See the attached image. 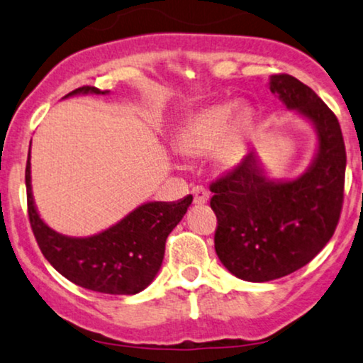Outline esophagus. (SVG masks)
I'll use <instances>...</instances> for the list:
<instances>
[{
  "mask_svg": "<svg viewBox=\"0 0 363 363\" xmlns=\"http://www.w3.org/2000/svg\"><path fill=\"white\" fill-rule=\"evenodd\" d=\"M192 197H194L196 204H206V202L209 201V191L202 186H196L194 189H192Z\"/></svg>",
  "mask_w": 363,
  "mask_h": 363,
  "instance_id": "34e87169",
  "label": "esophagus"
}]
</instances>
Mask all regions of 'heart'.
<instances>
[{
    "label": "heart",
    "mask_w": 363,
    "mask_h": 363,
    "mask_svg": "<svg viewBox=\"0 0 363 363\" xmlns=\"http://www.w3.org/2000/svg\"><path fill=\"white\" fill-rule=\"evenodd\" d=\"M252 113L247 108L238 111V103L216 104L206 108L187 121L179 134V149L187 156L202 157L217 151L222 164L232 166L245 152Z\"/></svg>",
    "instance_id": "1"
}]
</instances>
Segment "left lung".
<instances>
[{
	"mask_svg": "<svg viewBox=\"0 0 363 363\" xmlns=\"http://www.w3.org/2000/svg\"><path fill=\"white\" fill-rule=\"evenodd\" d=\"M270 91L313 123L318 151L296 181H269L254 152L212 181L217 257L249 282L286 277L311 262L332 239L344 204L347 154L337 116L291 74H274Z\"/></svg>",
	"mask_w": 363,
	"mask_h": 363,
	"instance_id": "8db88e82",
	"label": "left lung"
}]
</instances>
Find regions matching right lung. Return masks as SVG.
<instances>
[{
	"instance_id": "right-lung-1",
	"label": "right lung",
	"mask_w": 363,
	"mask_h": 363,
	"mask_svg": "<svg viewBox=\"0 0 363 363\" xmlns=\"http://www.w3.org/2000/svg\"><path fill=\"white\" fill-rule=\"evenodd\" d=\"M106 94L83 86L67 96ZM28 217L48 262L76 286L111 296H133L156 277L166 250V239L191 206L192 196L179 202H149L125 216L119 224L91 238H66L50 229L38 216L31 196L30 156L26 162Z\"/></svg>"
}]
</instances>
